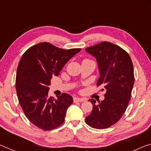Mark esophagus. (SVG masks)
<instances>
[{
	"label": "esophagus",
	"mask_w": 151,
	"mask_h": 151,
	"mask_svg": "<svg viewBox=\"0 0 151 151\" xmlns=\"http://www.w3.org/2000/svg\"><path fill=\"white\" fill-rule=\"evenodd\" d=\"M73 101H74V103H76V102H84L85 101V99H83V98H78V97H75V98L73 99Z\"/></svg>",
	"instance_id": "esophagus-1"
}]
</instances>
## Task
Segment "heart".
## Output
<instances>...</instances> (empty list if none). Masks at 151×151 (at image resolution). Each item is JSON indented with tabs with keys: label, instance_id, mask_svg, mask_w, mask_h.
I'll return each instance as SVG.
<instances>
[{
	"label": "heart",
	"instance_id": "heart-1",
	"mask_svg": "<svg viewBox=\"0 0 151 151\" xmlns=\"http://www.w3.org/2000/svg\"><path fill=\"white\" fill-rule=\"evenodd\" d=\"M85 60H88V59H85Z\"/></svg>",
	"mask_w": 151,
	"mask_h": 151
}]
</instances>
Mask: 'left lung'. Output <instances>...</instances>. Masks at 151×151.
Listing matches in <instances>:
<instances>
[{
	"label": "left lung",
	"mask_w": 151,
	"mask_h": 151,
	"mask_svg": "<svg viewBox=\"0 0 151 151\" xmlns=\"http://www.w3.org/2000/svg\"><path fill=\"white\" fill-rule=\"evenodd\" d=\"M85 50L96 57L100 72L96 85L106 91L103 101L96 104L94 99L88 101L93 108L85 121L94 129H107L126 111L134 82L133 65L129 53L112 42L104 41Z\"/></svg>",
	"instance_id": "1"
}]
</instances>
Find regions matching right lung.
<instances>
[{
  "instance_id": "right-lung-1",
  "label": "right lung",
  "mask_w": 151,
  "mask_h": 151,
  "mask_svg": "<svg viewBox=\"0 0 151 151\" xmlns=\"http://www.w3.org/2000/svg\"><path fill=\"white\" fill-rule=\"evenodd\" d=\"M81 50H65L44 42L30 47L20 58L16 76L18 99L25 116L39 129L50 131L65 121L73 97L63 93L57 99L49 98L48 86L52 76L59 75L65 64Z\"/></svg>"
}]
</instances>
